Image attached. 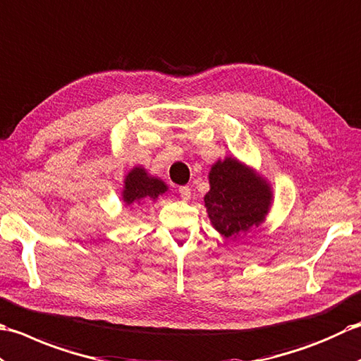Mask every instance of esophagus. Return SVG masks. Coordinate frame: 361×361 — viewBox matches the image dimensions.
<instances>
[{"label":"esophagus","mask_w":361,"mask_h":361,"mask_svg":"<svg viewBox=\"0 0 361 361\" xmlns=\"http://www.w3.org/2000/svg\"><path fill=\"white\" fill-rule=\"evenodd\" d=\"M179 195L183 201H188L191 197V190L188 187H180L179 188Z\"/></svg>","instance_id":"obj_1"}]
</instances>
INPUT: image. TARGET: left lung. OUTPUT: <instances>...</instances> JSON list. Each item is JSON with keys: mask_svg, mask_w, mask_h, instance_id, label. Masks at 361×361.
<instances>
[{"mask_svg": "<svg viewBox=\"0 0 361 361\" xmlns=\"http://www.w3.org/2000/svg\"><path fill=\"white\" fill-rule=\"evenodd\" d=\"M209 182L205 207L213 227L226 238H240L264 221L273 193L269 183L251 168L232 157L218 160L212 166Z\"/></svg>", "mask_w": 361, "mask_h": 361, "instance_id": "obj_1", "label": "left lung"}]
</instances>
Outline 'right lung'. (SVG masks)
I'll list each match as a JSON object with an SVG mask.
<instances>
[{"mask_svg": "<svg viewBox=\"0 0 361 361\" xmlns=\"http://www.w3.org/2000/svg\"><path fill=\"white\" fill-rule=\"evenodd\" d=\"M166 190L165 182L152 178L145 171V168L135 166L124 179L123 201L126 205H140L145 201H156L159 196L166 193Z\"/></svg>", "mask_w": 361, "mask_h": 361, "instance_id": "1", "label": "right lung"}]
</instances>
